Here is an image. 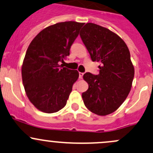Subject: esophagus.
I'll return each instance as SVG.
<instances>
[{"mask_svg":"<svg viewBox=\"0 0 153 153\" xmlns=\"http://www.w3.org/2000/svg\"><path fill=\"white\" fill-rule=\"evenodd\" d=\"M83 76V72H79V78L80 79H82Z\"/></svg>","mask_w":153,"mask_h":153,"instance_id":"1","label":"esophagus"}]
</instances>
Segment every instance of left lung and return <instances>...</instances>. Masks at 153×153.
I'll use <instances>...</instances> for the list:
<instances>
[{
  "instance_id": "8db88e82",
  "label": "left lung",
  "mask_w": 153,
  "mask_h": 153,
  "mask_svg": "<svg viewBox=\"0 0 153 153\" xmlns=\"http://www.w3.org/2000/svg\"><path fill=\"white\" fill-rule=\"evenodd\" d=\"M80 36L91 60L100 63L98 75H83L89 84L87 91L82 93L84 105L95 114H110L123 103L131 91L134 67L130 51L118 35L94 23H86Z\"/></svg>"
}]
</instances>
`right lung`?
I'll return each instance as SVG.
<instances>
[{
  "instance_id": "right-lung-1",
  "label": "right lung",
  "mask_w": 153,
  "mask_h": 153,
  "mask_svg": "<svg viewBox=\"0 0 153 153\" xmlns=\"http://www.w3.org/2000/svg\"><path fill=\"white\" fill-rule=\"evenodd\" d=\"M84 23L59 22L43 29L30 43L22 66L25 93L32 104L41 111H59L67 104L79 73L64 67L72 43Z\"/></svg>"
}]
</instances>
